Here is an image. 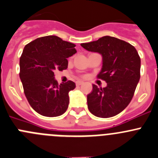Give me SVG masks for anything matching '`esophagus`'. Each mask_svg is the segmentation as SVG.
Instances as JSON below:
<instances>
[{"label": "esophagus", "instance_id": "esophagus-1", "mask_svg": "<svg viewBox=\"0 0 158 158\" xmlns=\"http://www.w3.org/2000/svg\"><path fill=\"white\" fill-rule=\"evenodd\" d=\"M82 83H83V82H82V81H77V82H76V85H82Z\"/></svg>", "mask_w": 158, "mask_h": 158}]
</instances>
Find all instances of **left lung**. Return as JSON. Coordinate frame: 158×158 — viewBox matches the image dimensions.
Listing matches in <instances>:
<instances>
[{"label":"left lung","mask_w":158,"mask_h":158,"mask_svg":"<svg viewBox=\"0 0 158 158\" xmlns=\"http://www.w3.org/2000/svg\"><path fill=\"white\" fill-rule=\"evenodd\" d=\"M89 52L102 55V67L97 78L107 85L87 95L90 113L101 118L114 116L131 102L140 77V58L136 48L119 38L104 36L97 41L81 44Z\"/></svg>","instance_id":"obj_1"}]
</instances>
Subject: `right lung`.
Masks as SVG:
<instances>
[{
	"instance_id": "obj_1",
	"label": "right lung",
	"mask_w": 158,
	"mask_h": 158,
	"mask_svg": "<svg viewBox=\"0 0 158 158\" xmlns=\"http://www.w3.org/2000/svg\"><path fill=\"white\" fill-rule=\"evenodd\" d=\"M76 45L55 35L41 37L25 45L20 58V79L31 106L39 114L59 116L66 111L69 93L76 84L59 85L54 72L68 67L67 58L76 52Z\"/></svg>"
}]
</instances>
